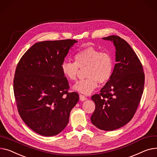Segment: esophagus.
<instances>
[{
	"label": "esophagus",
	"instance_id": "obj_1",
	"mask_svg": "<svg viewBox=\"0 0 157 157\" xmlns=\"http://www.w3.org/2000/svg\"><path fill=\"white\" fill-rule=\"evenodd\" d=\"M79 97H80V99L81 100V101H85V100H86L87 98V97H86L84 95H82V94H80V96H79Z\"/></svg>",
	"mask_w": 157,
	"mask_h": 157
}]
</instances>
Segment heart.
I'll use <instances>...</instances> for the list:
<instances>
[{
  "label": "heart",
  "instance_id": "1",
  "mask_svg": "<svg viewBox=\"0 0 157 157\" xmlns=\"http://www.w3.org/2000/svg\"><path fill=\"white\" fill-rule=\"evenodd\" d=\"M75 62L64 61L61 64L63 75L68 80L77 78L79 68L87 67V78L78 82L73 89L85 94H89L98 86L107 83L112 76L114 62L112 55L94 47H88L75 55Z\"/></svg>",
  "mask_w": 157,
  "mask_h": 157
}]
</instances>
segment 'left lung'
<instances>
[{
	"instance_id": "left-lung-1",
	"label": "left lung",
	"mask_w": 157,
	"mask_h": 157,
	"mask_svg": "<svg viewBox=\"0 0 157 157\" xmlns=\"http://www.w3.org/2000/svg\"><path fill=\"white\" fill-rule=\"evenodd\" d=\"M103 39L113 41L117 63L100 93L91 97L96 107L90 121L99 129L109 131L123 127L132 118L143 93L144 73L139 58L125 40L116 35Z\"/></svg>"
}]
</instances>
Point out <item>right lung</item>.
<instances>
[{"label": "right lung", "instance_id": "right-lung-1", "mask_svg": "<svg viewBox=\"0 0 157 157\" xmlns=\"http://www.w3.org/2000/svg\"><path fill=\"white\" fill-rule=\"evenodd\" d=\"M75 40L35 43L21 58L13 81L18 113L32 130L44 136L60 133L67 125L71 109L78 101L61 70Z\"/></svg>", "mask_w": 157, "mask_h": 157}]
</instances>
